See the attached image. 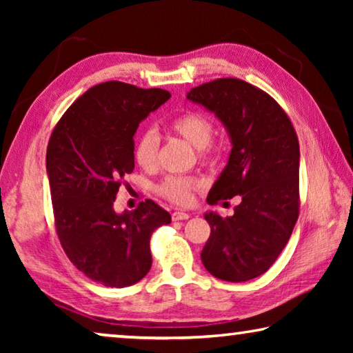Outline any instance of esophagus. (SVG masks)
Wrapping results in <instances>:
<instances>
[{
    "instance_id": "1",
    "label": "esophagus",
    "mask_w": 353,
    "mask_h": 353,
    "mask_svg": "<svg viewBox=\"0 0 353 353\" xmlns=\"http://www.w3.org/2000/svg\"><path fill=\"white\" fill-rule=\"evenodd\" d=\"M171 218H172V221H185V219L190 218V214L185 213V212H174L171 214Z\"/></svg>"
}]
</instances>
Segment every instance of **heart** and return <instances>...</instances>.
Returning <instances> with one entry per match:
<instances>
[{
  "instance_id": "heart-1",
  "label": "heart",
  "mask_w": 353,
  "mask_h": 353,
  "mask_svg": "<svg viewBox=\"0 0 353 353\" xmlns=\"http://www.w3.org/2000/svg\"><path fill=\"white\" fill-rule=\"evenodd\" d=\"M168 129L182 137L190 145L198 148L199 160L212 163L218 159L221 148L212 140L213 121L205 113L188 110L177 115L168 123ZM159 139L151 129L143 130L134 145V159L143 170H151L157 163ZM202 188V181L196 176H166L157 185V193L176 205H190L194 193Z\"/></svg>"
}]
</instances>
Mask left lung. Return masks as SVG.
I'll return each mask as SVG.
<instances>
[{"label":"left lung","instance_id":"obj_1","mask_svg":"<svg viewBox=\"0 0 353 353\" xmlns=\"http://www.w3.org/2000/svg\"><path fill=\"white\" fill-rule=\"evenodd\" d=\"M187 98L214 112L232 140L207 202L241 198L232 216L205 214L212 230L201 260L216 279L246 282L274 265L299 218L297 134L276 99L236 77L202 83Z\"/></svg>","mask_w":353,"mask_h":353}]
</instances>
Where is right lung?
<instances>
[{"mask_svg":"<svg viewBox=\"0 0 353 353\" xmlns=\"http://www.w3.org/2000/svg\"><path fill=\"white\" fill-rule=\"evenodd\" d=\"M162 88L109 81L77 98L59 119L46 149L54 225L70 261L93 282L130 286L151 270L152 232L171 223L154 201L113 210L123 179L134 171V134L170 99Z\"/></svg>","mask_w":353,"mask_h":353,"instance_id":"1","label":"right lung"}]
</instances>
